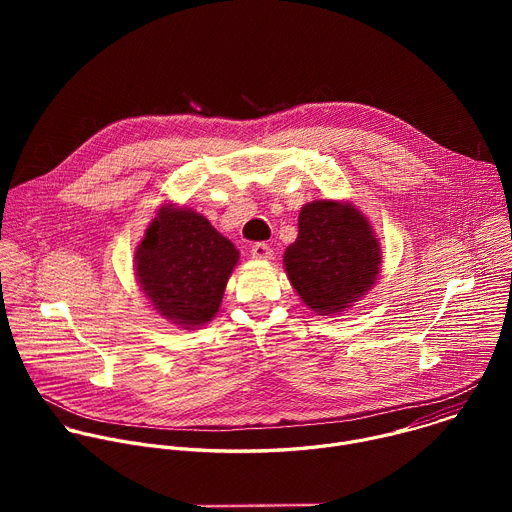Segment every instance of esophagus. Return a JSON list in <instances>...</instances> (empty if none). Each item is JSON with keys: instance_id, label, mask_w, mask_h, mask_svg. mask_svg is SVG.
<instances>
[{"instance_id": "1", "label": "esophagus", "mask_w": 512, "mask_h": 512, "mask_svg": "<svg viewBox=\"0 0 512 512\" xmlns=\"http://www.w3.org/2000/svg\"><path fill=\"white\" fill-rule=\"evenodd\" d=\"M251 255L253 259H259V261H267L273 257V249L267 245V243H255L251 247Z\"/></svg>"}]
</instances>
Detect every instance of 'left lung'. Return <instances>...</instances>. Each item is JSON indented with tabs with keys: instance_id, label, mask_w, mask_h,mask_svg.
Wrapping results in <instances>:
<instances>
[{
	"instance_id": "left-lung-1",
	"label": "left lung",
	"mask_w": 512,
	"mask_h": 512,
	"mask_svg": "<svg viewBox=\"0 0 512 512\" xmlns=\"http://www.w3.org/2000/svg\"><path fill=\"white\" fill-rule=\"evenodd\" d=\"M298 296L318 314H334L369 291L379 275L381 249L354 206L316 200L300 212V233L283 255Z\"/></svg>"
}]
</instances>
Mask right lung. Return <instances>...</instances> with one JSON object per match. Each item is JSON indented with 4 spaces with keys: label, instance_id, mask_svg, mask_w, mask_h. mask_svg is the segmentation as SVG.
<instances>
[{
    "label": "right lung",
    "instance_id": "right-lung-1",
    "mask_svg": "<svg viewBox=\"0 0 512 512\" xmlns=\"http://www.w3.org/2000/svg\"><path fill=\"white\" fill-rule=\"evenodd\" d=\"M239 261L235 245L204 216L164 206L135 253V271L154 308L180 326H200L221 308Z\"/></svg>",
    "mask_w": 512,
    "mask_h": 512
}]
</instances>
